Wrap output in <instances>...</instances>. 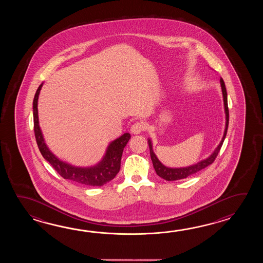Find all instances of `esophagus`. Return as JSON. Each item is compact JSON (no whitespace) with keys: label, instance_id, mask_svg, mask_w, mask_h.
Wrapping results in <instances>:
<instances>
[{"label":"esophagus","instance_id":"1","mask_svg":"<svg viewBox=\"0 0 263 263\" xmlns=\"http://www.w3.org/2000/svg\"><path fill=\"white\" fill-rule=\"evenodd\" d=\"M145 125L143 122H136L134 123L132 128H130V133L133 134H142L143 132H145Z\"/></svg>","mask_w":263,"mask_h":263}]
</instances>
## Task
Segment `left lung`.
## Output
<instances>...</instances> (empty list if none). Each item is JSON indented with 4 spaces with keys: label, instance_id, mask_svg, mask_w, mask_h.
Returning a JSON list of instances; mask_svg holds the SVG:
<instances>
[{
    "label": "left lung",
    "instance_id": "left-lung-1",
    "mask_svg": "<svg viewBox=\"0 0 263 263\" xmlns=\"http://www.w3.org/2000/svg\"><path fill=\"white\" fill-rule=\"evenodd\" d=\"M220 84H221V89H222V94H223V108H224V115H226V126H224V132H223V137L221 142L219 143L217 147L213 151V153L210 156L201 160L196 163H194L189 166H184V167H168L164 164H162L158 159L156 154L153 151V146H152V142L151 139H147L148 142V146H149V151H151V161L153 163V167L156 171L157 175L161 177L162 179L168 180V181H173V180H179V179H186L193 174H196L200 171L202 169L207 167L208 165L212 164L215 158L218 155L219 151L221 146L223 145L224 138L227 136L228 133V127H229V106H228V94H227V89L226 85L223 83V79H220Z\"/></svg>",
    "mask_w": 263,
    "mask_h": 263
}]
</instances>
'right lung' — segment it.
Masks as SVG:
<instances>
[{
    "label": "right lung",
    "instance_id": "1",
    "mask_svg": "<svg viewBox=\"0 0 263 263\" xmlns=\"http://www.w3.org/2000/svg\"><path fill=\"white\" fill-rule=\"evenodd\" d=\"M43 86V83L40 84L36 90L33 101L34 110V129L35 140L39 145L42 156L47 162H50L51 166L55 169L57 173L65 179L71 180L78 184L86 186H102L111 181L120 170L121 157L124 147L130 139V134L126 133L118 139L112 141L107 146L105 154L101 158V161L95 165L82 167L75 166L67 162L60 160L50 151L49 146L45 143L44 136L40 127L37 102L40 97V90Z\"/></svg>",
    "mask_w": 263,
    "mask_h": 263
}]
</instances>
